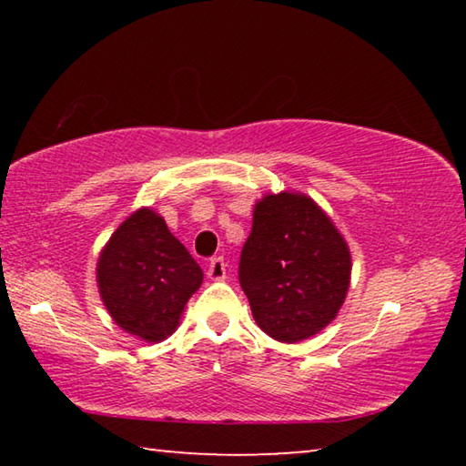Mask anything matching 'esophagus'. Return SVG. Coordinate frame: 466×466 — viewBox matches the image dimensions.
Returning a JSON list of instances; mask_svg holds the SVG:
<instances>
[{
    "mask_svg": "<svg viewBox=\"0 0 466 466\" xmlns=\"http://www.w3.org/2000/svg\"><path fill=\"white\" fill-rule=\"evenodd\" d=\"M208 278L209 279H224L226 278V261L222 257H214L209 261V267H208Z\"/></svg>",
    "mask_w": 466,
    "mask_h": 466,
    "instance_id": "34e87169",
    "label": "esophagus"
}]
</instances>
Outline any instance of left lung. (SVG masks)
<instances>
[{"instance_id": "left-lung-1", "label": "left lung", "mask_w": 466, "mask_h": 466, "mask_svg": "<svg viewBox=\"0 0 466 466\" xmlns=\"http://www.w3.org/2000/svg\"><path fill=\"white\" fill-rule=\"evenodd\" d=\"M351 257L333 222L306 195H267L252 214L238 281L267 335L296 343L317 335L341 309Z\"/></svg>"}]
</instances>
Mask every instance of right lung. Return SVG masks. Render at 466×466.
Segmentation results:
<instances>
[{"label": "right lung", "instance_id": "obj_1", "mask_svg": "<svg viewBox=\"0 0 466 466\" xmlns=\"http://www.w3.org/2000/svg\"><path fill=\"white\" fill-rule=\"evenodd\" d=\"M98 288L116 325L162 341L203 281V271L152 209H139L110 236L98 258Z\"/></svg>", "mask_w": 466, "mask_h": 466}]
</instances>
